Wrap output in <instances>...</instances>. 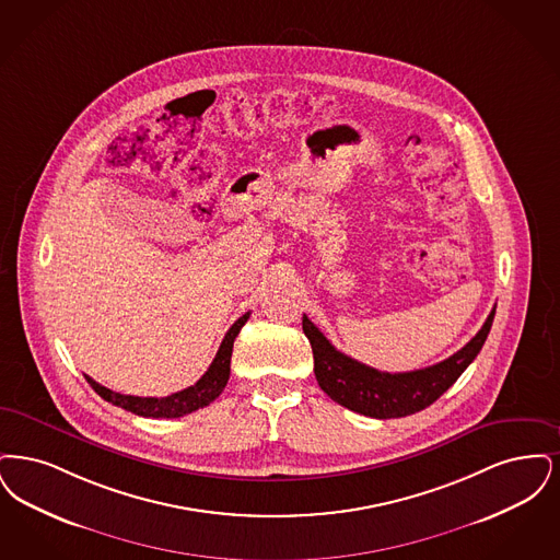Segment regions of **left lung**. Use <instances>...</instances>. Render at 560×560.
I'll return each mask as SVG.
<instances>
[{
	"instance_id": "1",
	"label": "left lung",
	"mask_w": 560,
	"mask_h": 560,
	"mask_svg": "<svg viewBox=\"0 0 560 560\" xmlns=\"http://www.w3.org/2000/svg\"><path fill=\"white\" fill-rule=\"evenodd\" d=\"M493 316L495 307L487 316L481 330L452 358L422 370L397 374L360 364L337 351L307 316H303V332L312 342L314 372L322 390L347 410L385 420L420 412L438 401L481 351Z\"/></svg>"
}]
</instances>
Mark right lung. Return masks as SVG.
<instances>
[{
	"instance_id": "1",
	"label": "right lung",
	"mask_w": 560,
	"mask_h": 560,
	"mask_svg": "<svg viewBox=\"0 0 560 560\" xmlns=\"http://www.w3.org/2000/svg\"><path fill=\"white\" fill-rule=\"evenodd\" d=\"M248 319V314L238 317L223 341L219 345L218 355L209 365V370L200 376V381L188 387V389L171 393L167 397H136V395H121L115 390L106 389L97 385L94 378L85 376L92 389L96 390L102 399H106L113 406H119L127 412L138 413L144 418H179L186 413L196 412L205 406H209L213 399H218L219 393L228 385L230 378V360H232V349H234V339L238 337L244 322Z\"/></svg>"
}]
</instances>
